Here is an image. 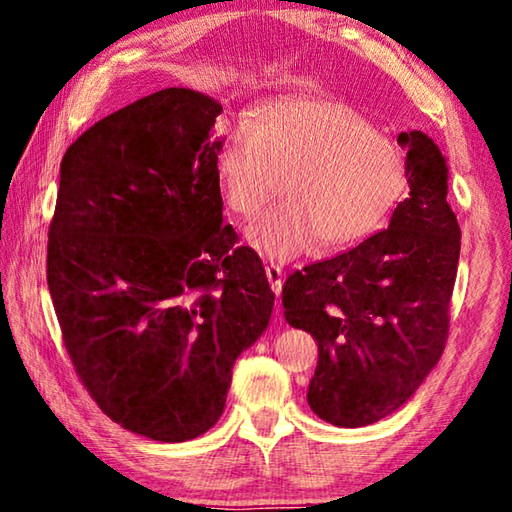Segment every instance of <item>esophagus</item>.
Here are the masks:
<instances>
[{
    "mask_svg": "<svg viewBox=\"0 0 512 512\" xmlns=\"http://www.w3.org/2000/svg\"><path fill=\"white\" fill-rule=\"evenodd\" d=\"M266 277H268V282H271V289L277 293V296H280V293H282V282H284L282 266L266 264Z\"/></svg>",
    "mask_w": 512,
    "mask_h": 512,
    "instance_id": "esophagus-1",
    "label": "esophagus"
}]
</instances>
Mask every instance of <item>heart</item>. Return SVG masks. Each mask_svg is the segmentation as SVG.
I'll use <instances>...</instances> for the list:
<instances>
[{"instance_id": "b5f03b06", "label": "heart", "mask_w": 512, "mask_h": 512, "mask_svg": "<svg viewBox=\"0 0 512 512\" xmlns=\"http://www.w3.org/2000/svg\"><path fill=\"white\" fill-rule=\"evenodd\" d=\"M223 201L239 219L266 210L280 180L282 203L248 230L277 262L316 244L336 248L377 230L400 201L404 153L348 103L280 99L228 137L216 162Z\"/></svg>"}]
</instances>
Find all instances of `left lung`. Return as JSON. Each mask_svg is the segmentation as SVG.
Instances as JSON below:
<instances>
[{"instance_id":"obj_1","label":"left lung","mask_w":512,"mask_h":512,"mask_svg":"<svg viewBox=\"0 0 512 512\" xmlns=\"http://www.w3.org/2000/svg\"><path fill=\"white\" fill-rule=\"evenodd\" d=\"M409 198L391 225L341 255L291 273L284 318L318 343L307 400L336 427H366L409 400L445 350L461 228L447 164L420 131L400 133Z\"/></svg>"}]
</instances>
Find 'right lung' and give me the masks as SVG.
<instances>
[{
  "label": "right lung",
  "mask_w": 512,
  "mask_h": 512,
  "mask_svg": "<svg viewBox=\"0 0 512 512\" xmlns=\"http://www.w3.org/2000/svg\"><path fill=\"white\" fill-rule=\"evenodd\" d=\"M221 110L160 90L97 121L60 162L47 284L65 350L110 420L160 443L214 427L275 300L262 259L223 225Z\"/></svg>",
  "instance_id": "right-lung-1"
}]
</instances>
